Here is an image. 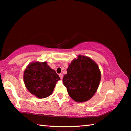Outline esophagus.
Segmentation results:
<instances>
[{
    "label": "esophagus",
    "instance_id": "obj_1",
    "mask_svg": "<svg viewBox=\"0 0 131 131\" xmlns=\"http://www.w3.org/2000/svg\"><path fill=\"white\" fill-rule=\"evenodd\" d=\"M59 77H60V78H61V79H62V78H63V74L62 73H60L59 74Z\"/></svg>",
    "mask_w": 131,
    "mask_h": 131
}]
</instances>
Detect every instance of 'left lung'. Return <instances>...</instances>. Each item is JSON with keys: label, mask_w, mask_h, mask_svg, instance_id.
Instances as JSON below:
<instances>
[{"label": "left lung", "mask_w": 131, "mask_h": 131, "mask_svg": "<svg viewBox=\"0 0 131 131\" xmlns=\"http://www.w3.org/2000/svg\"><path fill=\"white\" fill-rule=\"evenodd\" d=\"M101 80L98 65L85 56L74 59L63 78V83L69 96L76 102L89 100L96 92Z\"/></svg>", "instance_id": "1"}]
</instances>
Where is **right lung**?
Returning a JSON list of instances; mask_svg holds the SVG:
<instances>
[{"instance_id": "add662e5", "label": "right lung", "mask_w": 131, "mask_h": 131, "mask_svg": "<svg viewBox=\"0 0 131 131\" xmlns=\"http://www.w3.org/2000/svg\"><path fill=\"white\" fill-rule=\"evenodd\" d=\"M59 76L47 62H32L24 72V82L27 90L39 99L48 97L53 92Z\"/></svg>"}]
</instances>
